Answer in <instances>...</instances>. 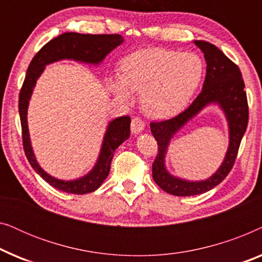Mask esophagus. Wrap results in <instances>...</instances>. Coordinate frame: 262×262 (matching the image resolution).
I'll use <instances>...</instances> for the list:
<instances>
[{"label":"esophagus","mask_w":262,"mask_h":262,"mask_svg":"<svg viewBox=\"0 0 262 262\" xmlns=\"http://www.w3.org/2000/svg\"><path fill=\"white\" fill-rule=\"evenodd\" d=\"M144 127H145V123L142 119H139L138 117H136L132 119L131 131L134 132V134H139V132H142L143 130H144Z\"/></svg>","instance_id":"1"}]
</instances>
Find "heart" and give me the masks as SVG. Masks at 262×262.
I'll list each match as a JSON object with an SVG mask.
<instances>
[{"mask_svg": "<svg viewBox=\"0 0 262 262\" xmlns=\"http://www.w3.org/2000/svg\"><path fill=\"white\" fill-rule=\"evenodd\" d=\"M203 63L192 52L144 49L121 60L119 77H111L110 89L121 101L130 92L141 93L146 116L166 119L180 112L202 81Z\"/></svg>", "mask_w": 262, "mask_h": 262, "instance_id": "1", "label": "heart"}]
</instances>
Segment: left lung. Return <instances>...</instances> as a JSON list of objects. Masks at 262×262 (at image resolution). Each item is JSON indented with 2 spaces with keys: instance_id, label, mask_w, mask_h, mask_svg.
Returning a JSON list of instances; mask_svg holds the SVG:
<instances>
[{
  "instance_id": "1",
  "label": "left lung",
  "mask_w": 262,
  "mask_h": 262,
  "mask_svg": "<svg viewBox=\"0 0 262 262\" xmlns=\"http://www.w3.org/2000/svg\"><path fill=\"white\" fill-rule=\"evenodd\" d=\"M194 44L202 50L206 60V77L202 92L188 108L179 116L150 124L151 134L159 145V154L152 163V179L164 192L178 196L202 194L216 187L227 178L234 166L248 125V101L238 67L217 46L204 40H194ZM210 103H217L224 110L228 120L229 148L224 163L216 173L206 181L187 182L175 178L167 173L164 164L170 139L188 120Z\"/></svg>"
}]
</instances>
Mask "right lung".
<instances>
[{
    "label": "right lung",
    "mask_w": 262,
    "mask_h": 262,
    "mask_svg": "<svg viewBox=\"0 0 262 262\" xmlns=\"http://www.w3.org/2000/svg\"><path fill=\"white\" fill-rule=\"evenodd\" d=\"M124 38L119 34H81L67 32L50 40L33 57L27 69L19 95V113L23 128L24 150L31 166L44 180L60 191L73 194H85L98 189L108 177L113 154L121 143L130 137V117H119L111 121L103 137L101 151L94 168L76 180L64 181L51 177L39 166L32 150L27 125V108L32 92L45 67L57 60L74 59L77 62L99 64L108 53L119 46Z\"/></svg>",
    "instance_id": "add662e5"
}]
</instances>
